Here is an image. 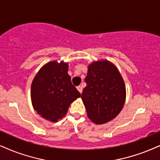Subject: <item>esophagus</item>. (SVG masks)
I'll use <instances>...</instances> for the list:
<instances>
[{
	"label": "esophagus",
	"mask_w": 160,
	"mask_h": 160,
	"mask_svg": "<svg viewBox=\"0 0 160 160\" xmlns=\"http://www.w3.org/2000/svg\"><path fill=\"white\" fill-rule=\"evenodd\" d=\"M77 88H78V90L79 91V92H80V94H81V93L82 92V87L81 86H79L77 87Z\"/></svg>",
	"instance_id": "obj_1"
}]
</instances>
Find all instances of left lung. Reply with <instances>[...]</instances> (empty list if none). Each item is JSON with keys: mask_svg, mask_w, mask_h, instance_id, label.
Returning <instances> with one entry per match:
<instances>
[{"mask_svg": "<svg viewBox=\"0 0 160 160\" xmlns=\"http://www.w3.org/2000/svg\"><path fill=\"white\" fill-rule=\"evenodd\" d=\"M85 82L81 98L88 118L96 124L115 118L125 100V83L116 66L107 60L92 62Z\"/></svg>", "mask_w": 160, "mask_h": 160, "instance_id": "1", "label": "left lung"}]
</instances>
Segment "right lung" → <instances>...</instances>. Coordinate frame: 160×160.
<instances>
[{
	"label": "right lung",
	"instance_id": "1",
	"mask_svg": "<svg viewBox=\"0 0 160 160\" xmlns=\"http://www.w3.org/2000/svg\"><path fill=\"white\" fill-rule=\"evenodd\" d=\"M80 97V93L71 81L66 62H48L32 81L33 108L43 118L51 122H57L65 116L70 104Z\"/></svg>",
	"mask_w": 160,
	"mask_h": 160
}]
</instances>
